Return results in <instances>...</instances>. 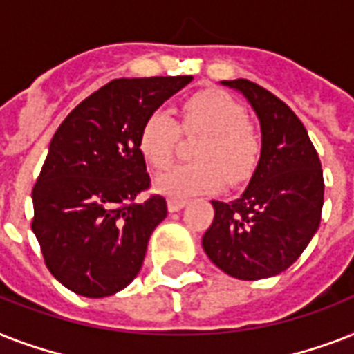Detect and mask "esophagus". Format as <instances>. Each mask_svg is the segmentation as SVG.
<instances>
[{
  "label": "esophagus",
  "instance_id": "1",
  "mask_svg": "<svg viewBox=\"0 0 354 354\" xmlns=\"http://www.w3.org/2000/svg\"><path fill=\"white\" fill-rule=\"evenodd\" d=\"M185 204H187V200L185 198H169L167 200L169 211H180Z\"/></svg>",
  "mask_w": 354,
  "mask_h": 354
}]
</instances>
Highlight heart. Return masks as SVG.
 <instances>
[{
	"label": "heart",
	"instance_id": "1",
	"mask_svg": "<svg viewBox=\"0 0 354 354\" xmlns=\"http://www.w3.org/2000/svg\"><path fill=\"white\" fill-rule=\"evenodd\" d=\"M180 128L198 133L194 145L196 161L169 169L156 182L161 193L183 198L215 191L224 183L246 180L261 156V138L241 102L221 90H204L187 97L180 108V122L163 110L149 113L139 130V150L150 165L161 171L171 165L176 152Z\"/></svg>",
	"mask_w": 354,
	"mask_h": 354
}]
</instances>
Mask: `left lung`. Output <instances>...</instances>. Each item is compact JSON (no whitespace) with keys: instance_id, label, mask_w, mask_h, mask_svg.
Here are the masks:
<instances>
[{"instance_id":"left-lung-1","label":"left lung","mask_w":354,"mask_h":354,"mask_svg":"<svg viewBox=\"0 0 354 354\" xmlns=\"http://www.w3.org/2000/svg\"><path fill=\"white\" fill-rule=\"evenodd\" d=\"M242 91L263 130L261 160L246 191L233 202L213 200L215 218L204 233L207 257L236 279L285 272L307 248L322 221L324 171L296 113L248 79L224 80Z\"/></svg>"}]
</instances>
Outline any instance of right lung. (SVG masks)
<instances>
[{
	"mask_svg": "<svg viewBox=\"0 0 354 354\" xmlns=\"http://www.w3.org/2000/svg\"><path fill=\"white\" fill-rule=\"evenodd\" d=\"M193 80L115 79L86 97L58 127L32 187L30 227L55 277L75 294L112 296L130 285L167 216L139 150L149 113Z\"/></svg>",
	"mask_w": 354,
	"mask_h": 354,
	"instance_id": "right-lung-1",
	"label": "right lung"
}]
</instances>
